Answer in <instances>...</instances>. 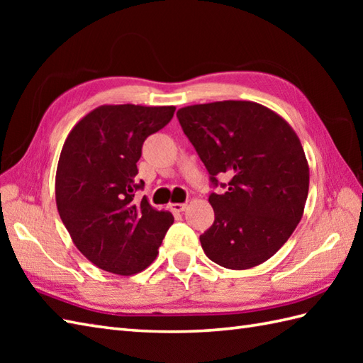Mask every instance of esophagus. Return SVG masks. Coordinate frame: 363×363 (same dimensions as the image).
<instances>
[{
	"mask_svg": "<svg viewBox=\"0 0 363 363\" xmlns=\"http://www.w3.org/2000/svg\"><path fill=\"white\" fill-rule=\"evenodd\" d=\"M169 209L173 212H184L187 209V204L186 203H172L169 204Z\"/></svg>",
	"mask_w": 363,
	"mask_h": 363,
	"instance_id": "esophagus-1",
	"label": "esophagus"
}]
</instances>
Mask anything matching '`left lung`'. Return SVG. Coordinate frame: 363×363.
Returning a JSON list of instances; mask_svg holds the SVG:
<instances>
[{"instance_id":"8db88e82","label":"left lung","mask_w":363,"mask_h":363,"mask_svg":"<svg viewBox=\"0 0 363 363\" xmlns=\"http://www.w3.org/2000/svg\"><path fill=\"white\" fill-rule=\"evenodd\" d=\"M211 181L228 176L225 194H211L213 225L199 235L206 256L229 269L264 264L303 218L309 164L295 130L254 101H215L177 111Z\"/></svg>"}]
</instances>
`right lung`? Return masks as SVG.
Listing matches in <instances>:
<instances>
[{
	"label": "right lung",
	"instance_id": "right-lung-1",
	"mask_svg": "<svg viewBox=\"0 0 363 363\" xmlns=\"http://www.w3.org/2000/svg\"><path fill=\"white\" fill-rule=\"evenodd\" d=\"M174 106L104 104L70 130L56 172V204L76 248L91 264L130 276L159 254L173 215L134 201L145 138L173 118Z\"/></svg>",
	"mask_w": 363,
	"mask_h": 363
}]
</instances>
